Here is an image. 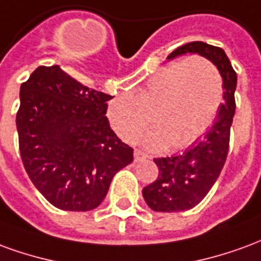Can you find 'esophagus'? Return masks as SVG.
I'll return each instance as SVG.
<instances>
[{
	"mask_svg": "<svg viewBox=\"0 0 261 261\" xmlns=\"http://www.w3.org/2000/svg\"><path fill=\"white\" fill-rule=\"evenodd\" d=\"M145 158H148V155L145 152H142L140 149H136V151H134V161H136V162H140V161H142V159Z\"/></svg>",
	"mask_w": 261,
	"mask_h": 261,
	"instance_id": "34e87169",
	"label": "esophagus"
}]
</instances>
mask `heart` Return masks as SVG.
Instances as JSON below:
<instances>
[{
    "label": "heart",
    "instance_id": "heart-1",
    "mask_svg": "<svg viewBox=\"0 0 261 261\" xmlns=\"http://www.w3.org/2000/svg\"><path fill=\"white\" fill-rule=\"evenodd\" d=\"M222 97L218 68L210 60L193 56L156 69L134 95L114 97L108 117L124 141H133L152 119L155 128L141 137L142 145L164 149L170 144L172 149H181L213 124Z\"/></svg>",
    "mask_w": 261,
    "mask_h": 261
}]
</instances>
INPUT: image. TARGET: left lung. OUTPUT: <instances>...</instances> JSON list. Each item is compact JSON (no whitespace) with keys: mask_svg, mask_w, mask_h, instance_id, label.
Returning <instances> with one entry per match:
<instances>
[{"mask_svg":"<svg viewBox=\"0 0 261 261\" xmlns=\"http://www.w3.org/2000/svg\"><path fill=\"white\" fill-rule=\"evenodd\" d=\"M183 54H198L210 60L222 76L224 103L210 130L185 152L155 158L159 176L142 189L148 207L158 213H179L196 207L211 190L224 168L232 120L235 116L236 72L222 48L202 42L187 43L168 56L173 60Z\"/></svg>","mask_w":261,"mask_h":261,"instance_id":"obj_1","label":"left lung"}]
</instances>
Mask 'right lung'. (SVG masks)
<instances>
[{"label": "right lung", "mask_w": 261, "mask_h": 261, "mask_svg": "<svg viewBox=\"0 0 261 261\" xmlns=\"http://www.w3.org/2000/svg\"><path fill=\"white\" fill-rule=\"evenodd\" d=\"M19 96V151L32 183L60 210L96 208L113 176L133 162V148L106 117L112 96L86 88L59 65L37 67Z\"/></svg>", "instance_id": "right-lung-1"}]
</instances>
